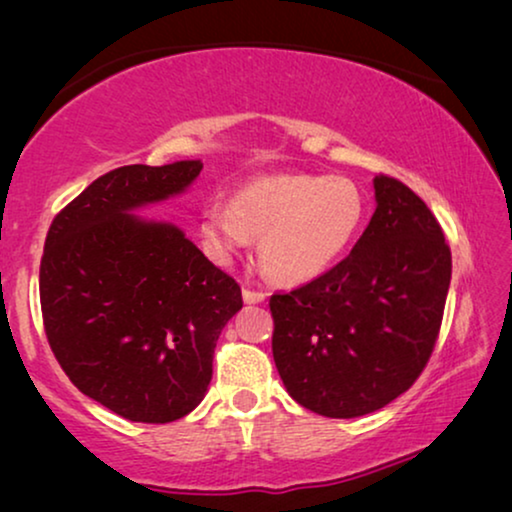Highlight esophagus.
Listing matches in <instances>:
<instances>
[{
  "label": "esophagus",
  "instance_id": "esophagus-1",
  "mask_svg": "<svg viewBox=\"0 0 512 512\" xmlns=\"http://www.w3.org/2000/svg\"><path fill=\"white\" fill-rule=\"evenodd\" d=\"M242 298L247 305H256V303H263V300L268 298V293L254 291V289H242Z\"/></svg>",
  "mask_w": 512,
  "mask_h": 512
}]
</instances>
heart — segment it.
<instances>
[{"label":"heart","instance_id":"obj_1","mask_svg":"<svg viewBox=\"0 0 512 512\" xmlns=\"http://www.w3.org/2000/svg\"><path fill=\"white\" fill-rule=\"evenodd\" d=\"M366 223V198L352 179L263 174L235 188L228 205L202 207L198 230L214 261L228 263L258 237V261L282 284L312 282L347 254Z\"/></svg>","mask_w":512,"mask_h":512}]
</instances>
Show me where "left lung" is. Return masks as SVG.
I'll use <instances>...</instances> for the list:
<instances>
[{
  "label": "left lung",
  "instance_id": "1",
  "mask_svg": "<svg viewBox=\"0 0 512 512\" xmlns=\"http://www.w3.org/2000/svg\"><path fill=\"white\" fill-rule=\"evenodd\" d=\"M375 214L352 254L275 293L272 356L303 408L349 419L412 387L436 345L452 254L436 216L398 179H373Z\"/></svg>",
  "mask_w": 512,
  "mask_h": 512
}]
</instances>
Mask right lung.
<instances>
[{"label":"right lung","instance_id":"1","mask_svg":"<svg viewBox=\"0 0 512 512\" xmlns=\"http://www.w3.org/2000/svg\"><path fill=\"white\" fill-rule=\"evenodd\" d=\"M200 160L125 165L55 216L39 270L48 345L74 387L130 422L184 417L212 382L242 291L174 223L137 209L198 179Z\"/></svg>","mask_w":512,"mask_h":512}]
</instances>
